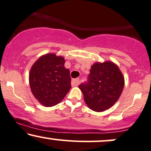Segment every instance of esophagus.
<instances>
[{
    "instance_id": "34e87169",
    "label": "esophagus",
    "mask_w": 151,
    "mask_h": 151,
    "mask_svg": "<svg viewBox=\"0 0 151 151\" xmlns=\"http://www.w3.org/2000/svg\"><path fill=\"white\" fill-rule=\"evenodd\" d=\"M79 83H80V79L79 78L73 79V80H72V81H71L72 86H78Z\"/></svg>"
}]
</instances>
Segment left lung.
<instances>
[{
    "instance_id": "8db88e82",
    "label": "left lung",
    "mask_w": 151,
    "mask_h": 151,
    "mask_svg": "<svg viewBox=\"0 0 151 151\" xmlns=\"http://www.w3.org/2000/svg\"><path fill=\"white\" fill-rule=\"evenodd\" d=\"M124 78L111 61L97 62L91 66L88 81L78 86L84 100L92 110L103 111L116 103L123 91Z\"/></svg>"
}]
</instances>
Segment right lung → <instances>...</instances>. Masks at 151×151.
Wrapping results in <instances>:
<instances>
[{
	"label": "right lung",
	"mask_w": 151,
	"mask_h": 151,
	"mask_svg": "<svg viewBox=\"0 0 151 151\" xmlns=\"http://www.w3.org/2000/svg\"><path fill=\"white\" fill-rule=\"evenodd\" d=\"M65 61L63 56L51 53L39 58L30 69V89L45 107L59 103L71 88L70 71L65 68Z\"/></svg>",
	"instance_id": "obj_1"
}]
</instances>
